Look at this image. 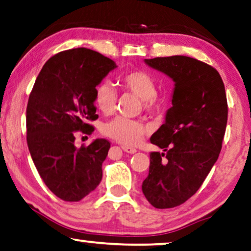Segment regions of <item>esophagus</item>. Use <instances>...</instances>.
I'll return each instance as SVG.
<instances>
[{
	"instance_id": "34e87169",
	"label": "esophagus",
	"mask_w": 251,
	"mask_h": 251,
	"mask_svg": "<svg viewBox=\"0 0 251 251\" xmlns=\"http://www.w3.org/2000/svg\"><path fill=\"white\" fill-rule=\"evenodd\" d=\"M122 148H123L124 151L127 152V153H135V152H136V149H135V148H132V147H128V146H123Z\"/></svg>"
}]
</instances>
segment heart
<instances>
[{
	"label": "heart",
	"mask_w": 251,
	"mask_h": 251,
	"mask_svg": "<svg viewBox=\"0 0 251 251\" xmlns=\"http://www.w3.org/2000/svg\"><path fill=\"white\" fill-rule=\"evenodd\" d=\"M122 85L142 100L147 110H156L162 105V101L156 95V82L149 73L140 70L123 73L119 76ZM117 94L109 82H100L94 89V103L100 111L110 115L116 108ZM146 133L141 122L118 116L103 126V134L124 145H134Z\"/></svg>",
	"instance_id": "b5f03b06"
}]
</instances>
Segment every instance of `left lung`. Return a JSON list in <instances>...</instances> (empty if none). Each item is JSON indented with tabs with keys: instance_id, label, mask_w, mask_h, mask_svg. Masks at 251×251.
I'll use <instances>...</instances> for the list:
<instances>
[{
	"instance_id": "left-lung-1",
	"label": "left lung",
	"mask_w": 251,
	"mask_h": 251,
	"mask_svg": "<svg viewBox=\"0 0 251 251\" xmlns=\"http://www.w3.org/2000/svg\"><path fill=\"white\" fill-rule=\"evenodd\" d=\"M145 63L170 76L175 88L165 122L150 138L164 152L150 153L142 192L155 208H175L198 192L218 159L228 113L225 86L216 69L187 56Z\"/></svg>"
}]
</instances>
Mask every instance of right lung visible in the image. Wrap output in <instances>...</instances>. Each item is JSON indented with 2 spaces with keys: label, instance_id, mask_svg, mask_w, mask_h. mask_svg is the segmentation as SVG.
Instances as JSON below:
<instances>
[{
  "label": "right lung",
  "instance_id": "right-lung-1",
  "mask_svg": "<svg viewBox=\"0 0 251 251\" xmlns=\"http://www.w3.org/2000/svg\"><path fill=\"white\" fill-rule=\"evenodd\" d=\"M116 68L112 59L94 50H65L47 61L29 94V153L43 182L63 201H80L102 180L110 142L96 139L76 148L75 132L94 131L87 123L99 118L94 89Z\"/></svg>",
  "mask_w": 251,
  "mask_h": 251
}]
</instances>
